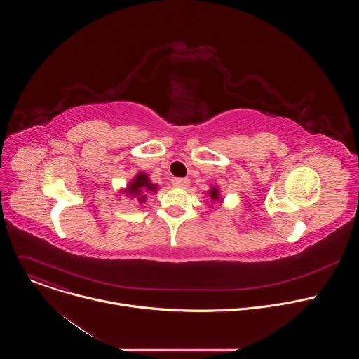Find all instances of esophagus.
<instances>
[{
    "label": "esophagus",
    "mask_w": 359,
    "mask_h": 359,
    "mask_svg": "<svg viewBox=\"0 0 359 359\" xmlns=\"http://www.w3.org/2000/svg\"><path fill=\"white\" fill-rule=\"evenodd\" d=\"M172 184H173L175 187L186 189V187H189L190 182H189V179H180V177H175V179H172Z\"/></svg>",
    "instance_id": "1"
}]
</instances>
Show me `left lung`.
<instances>
[{
    "instance_id": "8db88e82",
    "label": "left lung",
    "mask_w": 359,
    "mask_h": 359,
    "mask_svg": "<svg viewBox=\"0 0 359 359\" xmlns=\"http://www.w3.org/2000/svg\"><path fill=\"white\" fill-rule=\"evenodd\" d=\"M208 194H209V197H210V200H212L213 203H223V197L220 196L219 187L213 186V187L208 191Z\"/></svg>"
}]
</instances>
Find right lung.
<instances>
[{
    "label": "right lung",
    "instance_id": "1",
    "mask_svg": "<svg viewBox=\"0 0 359 359\" xmlns=\"http://www.w3.org/2000/svg\"><path fill=\"white\" fill-rule=\"evenodd\" d=\"M158 189H159V186L150 182L147 173L140 172L119 193L121 194H126L129 197H133V198L137 200L139 204H142V203H144L147 200L146 197H147L149 193H156Z\"/></svg>",
    "mask_w": 359,
    "mask_h": 359
}]
</instances>
